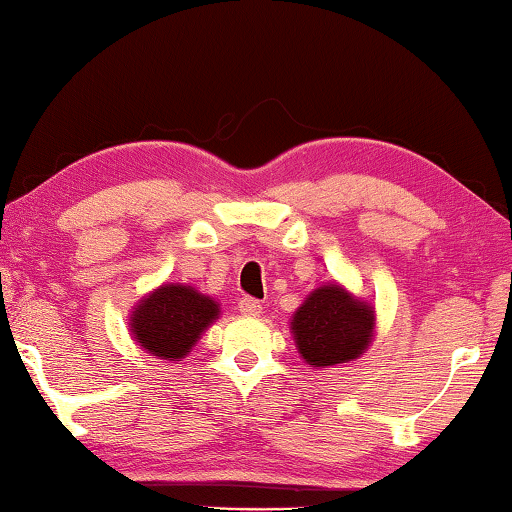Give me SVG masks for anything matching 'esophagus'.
<instances>
[{
    "mask_svg": "<svg viewBox=\"0 0 512 512\" xmlns=\"http://www.w3.org/2000/svg\"><path fill=\"white\" fill-rule=\"evenodd\" d=\"M237 307L244 316H259V314H262V302L255 300V298H248V296L241 298Z\"/></svg>",
    "mask_w": 512,
    "mask_h": 512,
    "instance_id": "obj_1",
    "label": "esophagus"
}]
</instances>
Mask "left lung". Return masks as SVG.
Segmentation results:
<instances>
[{"mask_svg":"<svg viewBox=\"0 0 512 512\" xmlns=\"http://www.w3.org/2000/svg\"><path fill=\"white\" fill-rule=\"evenodd\" d=\"M300 357L323 368L359 359L375 334V307L339 284L311 291L291 320Z\"/></svg>","mask_w":512,"mask_h":512,"instance_id":"1","label":"left lung"}]
</instances>
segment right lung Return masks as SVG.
Masks as SVG:
<instances>
[{
	"label": "right lung",
	"mask_w": 512,
	"mask_h": 512,
	"mask_svg": "<svg viewBox=\"0 0 512 512\" xmlns=\"http://www.w3.org/2000/svg\"><path fill=\"white\" fill-rule=\"evenodd\" d=\"M219 318V305L187 284H162L137 302L131 314L133 339L153 357H187L201 334Z\"/></svg>",
	"instance_id": "right-lung-1"
}]
</instances>
